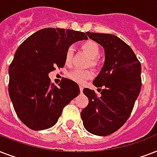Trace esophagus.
<instances>
[{"instance_id":"esophagus-1","label":"esophagus","mask_w":157,"mask_h":157,"mask_svg":"<svg viewBox=\"0 0 157 157\" xmlns=\"http://www.w3.org/2000/svg\"><path fill=\"white\" fill-rule=\"evenodd\" d=\"M83 86H80V91H81V93H82L83 92Z\"/></svg>"}]
</instances>
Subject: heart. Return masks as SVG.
Masks as SVG:
<instances>
[{
    "label": "heart",
    "instance_id": "1",
    "mask_svg": "<svg viewBox=\"0 0 157 157\" xmlns=\"http://www.w3.org/2000/svg\"><path fill=\"white\" fill-rule=\"evenodd\" d=\"M81 47L83 49L89 56L91 59V64L92 65H96L98 63V59L100 56L101 50L99 45L97 42L94 40H88L82 43ZM74 50L73 48L69 47L66 51L65 54V62L66 63H69L71 60L72 55H73ZM68 77L73 81L79 84H83L86 82L87 80L93 77V72L90 70H81V69H75L71 71L68 74Z\"/></svg>",
    "mask_w": 157,
    "mask_h": 157
}]
</instances>
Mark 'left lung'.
Segmentation results:
<instances>
[{"label": "left lung", "instance_id": "left-lung-1", "mask_svg": "<svg viewBox=\"0 0 157 157\" xmlns=\"http://www.w3.org/2000/svg\"><path fill=\"white\" fill-rule=\"evenodd\" d=\"M104 49L105 61L93 84L100 92L85 88L89 104L81 112L84 127L98 136L113 134L126 122L141 90V63L132 49L112 34L86 33Z\"/></svg>", "mask_w": 157, "mask_h": 157}]
</instances>
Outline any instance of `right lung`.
I'll return each mask as SVG.
<instances>
[{
    "instance_id": "add662e5",
    "label": "right lung",
    "mask_w": 157,
    "mask_h": 157,
    "mask_svg": "<svg viewBox=\"0 0 157 157\" xmlns=\"http://www.w3.org/2000/svg\"><path fill=\"white\" fill-rule=\"evenodd\" d=\"M84 33L63 28H44L27 38L16 50L9 67V94L16 114L33 130L56 124L63 107L80 94L75 81L63 78L58 86L49 73L63 67L69 46L87 40Z\"/></svg>"
}]
</instances>
